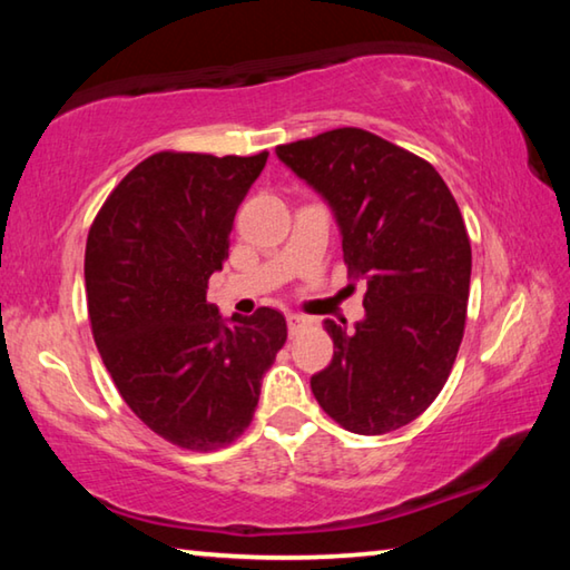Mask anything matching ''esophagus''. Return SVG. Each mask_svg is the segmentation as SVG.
Listing matches in <instances>:
<instances>
[{
  "instance_id": "obj_1",
  "label": "esophagus",
  "mask_w": 570,
  "mask_h": 570,
  "mask_svg": "<svg viewBox=\"0 0 570 570\" xmlns=\"http://www.w3.org/2000/svg\"><path fill=\"white\" fill-rule=\"evenodd\" d=\"M286 324H288V330L296 332L298 326L306 324V316H302V314H288V316H286Z\"/></svg>"
}]
</instances>
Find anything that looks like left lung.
I'll return each instance as SVG.
<instances>
[{
    "label": "left lung",
    "instance_id": "8db88e82",
    "mask_svg": "<svg viewBox=\"0 0 570 570\" xmlns=\"http://www.w3.org/2000/svg\"><path fill=\"white\" fill-rule=\"evenodd\" d=\"M340 226L364 320H326L332 364L312 377L322 410L356 435H384L430 407L450 377L470 294V238L440 173L380 135L340 128L276 148Z\"/></svg>",
    "mask_w": 570,
    "mask_h": 570
}]
</instances>
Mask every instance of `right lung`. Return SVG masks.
Wrapping results in <instances>:
<instances>
[{"mask_svg": "<svg viewBox=\"0 0 570 570\" xmlns=\"http://www.w3.org/2000/svg\"><path fill=\"white\" fill-rule=\"evenodd\" d=\"M266 158L156 153L118 183L88 234L95 344L125 404L178 448L234 442L286 342L276 308L224 320L206 298Z\"/></svg>", "mask_w": 570, "mask_h": 570, "instance_id": "1", "label": "right lung"}]
</instances>
